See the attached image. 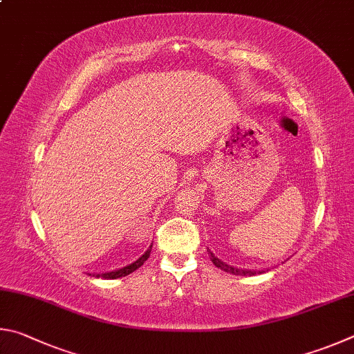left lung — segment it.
I'll use <instances>...</instances> for the list:
<instances>
[{"instance_id": "obj_1", "label": "left lung", "mask_w": 354, "mask_h": 354, "mask_svg": "<svg viewBox=\"0 0 354 354\" xmlns=\"http://www.w3.org/2000/svg\"><path fill=\"white\" fill-rule=\"evenodd\" d=\"M209 258H212V261H213V264L216 266V268H219L221 270H224V272H228V274H233V275H244V277H247V275H257V274H261V272H264V270H249V269H238V268H233V266H228V264H225L224 261H221L219 258H216L212 252H209Z\"/></svg>"}]
</instances>
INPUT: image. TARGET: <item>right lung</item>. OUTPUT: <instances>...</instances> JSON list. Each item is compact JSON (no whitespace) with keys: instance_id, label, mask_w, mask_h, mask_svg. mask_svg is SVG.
<instances>
[{"instance_id":"right-lung-1","label":"right lung","mask_w":354,"mask_h":354,"mask_svg":"<svg viewBox=\"0 0 354 354\" xmlns=\"http://www.w3.org/2000/svg\"><path fill=\"white\" fill-rule=\"evenodd\" d=\"M151 250H152V245H149V249L142 253V255L136 259V261L130 263L127 266H124L121 269H115V270H110V272H104V274H93V277L96 278H107V280H115V278H121V277H126L129 274H132L138 268H141L142 264H145L146 259L151 255Z\"/></svg>"}]
</instances>
